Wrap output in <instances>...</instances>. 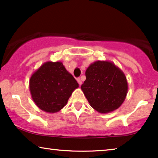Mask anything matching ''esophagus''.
Masks as SVG:
<instances>
[{
    "label": "esophagus",
    "instance_id": "esophagus-1",
    "mask_svg": "<svg viewBox=\"0 0 158 158\" xmlns=\"http://www.w3.org/2000/svg\"><path fill=\"white\" fill-rule=\"evenodd\" d=\"M77 80V81H78V83H79V85H81V84H82V81H81V79H79V78H78Z\"/></svg>",
    "mask_w": 158,
    "mask_h": 158
}]
</instances>
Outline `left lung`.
<instances>
[{
	"label": "left lung",
	"mask_w": 158,
	"mask_h": 158,
	"mask_svg": "<svg viewBox=\"0 0 158 158\" xmlns=\"http://www.w3.org/2000/svg\"><path fill=\"white\" fill-rule=\"evenodd\" d=\"M81 89L91 107L100 113L114 111L124 102L128 82L124 73L113 62L97 60L85 71Z\"/></svg>",
	"instance_id": "left-lung-1"
}]
</instances>
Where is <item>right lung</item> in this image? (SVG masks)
Returning <instances> with one entry per match:
<instances>
[{
	"label": "right lung",
	"instance_id": "1",
	"mask_svg": "<svg viewBox=\"0 0 158 158\" xmlns=\"http://www.w3.org/2000/svg\"><path fill=\"white\" fill-rule=\"evenodd\" d=\"M79 84L62 62L47 61L29 79V91L36 106L46 113L61 110Z\"/></svg>",
	"mask_w": 158,
	"mask_h": 158
}]
</instances>
